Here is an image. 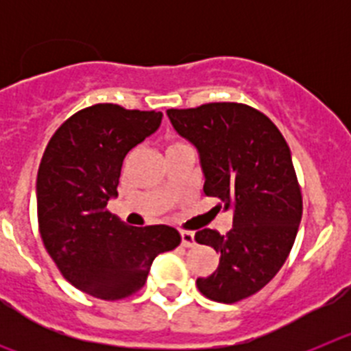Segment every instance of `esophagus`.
<instances>
[{
    "label": "esophagus",
    "instance_id": "esophagus-1",
    "mask_svg": "<svg viewBox=\"0 0 351 351\" xmlns=\"http://www.w3.org/2000/svg\"><path fill=\"white\" fill-rule=\"evenodd\" d=\"M181 244L184 247H193L195 246L193 232H181Z\"/></svg>",
    "mask_w": 351,
    "mask_h": 351
}]
</instances>
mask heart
I'll list each match as a JSON object with an SVG mask.
<instances>
[{
  "mask_svg": "<svg viewBox=\"0 0 351 351\" xmlns=\"http://www.w3.org/2000/svg\"><path fill=\"white\" fill-rule=\"evenodd\" d=\"M186 142L182 141H178V138H173V141L169 142V147H167V151H172V149H179V147H186Z\"/></svg>",
  "mask_w": 351,
  "mask_h": 351,
  "instance_id": "heart-1",
  "label": "heart"
}]
</instances>
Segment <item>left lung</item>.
<instances>
[{"mask_svg": "<svg viewBox=\"0 0 351 351\" xmlns=\"http://www.w3.org/2000/svg\"><path fill=\"white\" fill-rule=\"evenodd\" d=\"M176 132L197 147L204 193L234 210L226 235L204 228L198 244L219 253L218 269L197 287L216 302L234 304L262 290L283 267L302 218V195L290 147L256 108L234 101L169 108Z\"/></svg>", "mask_w": 351, "mask_h": 351, "instance_id": "8db88e82", "label": "left lung"}]
</instances>
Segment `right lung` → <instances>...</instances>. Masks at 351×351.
<instances>
[{"label": "right lung", "instance_id": "add662e5", "mask_svg": "<svg viewBox=\"0 0 351 351\" xmlns=\"http://www.w3.org/2000/svg\"><path fill=\"white\" fill-rule=\"evenodd\" d=\"M163 114L96 104L68 117L49 141L36 178L43 246L64 280L96 299L137 293L160 253L181 244L167 225L133 228L107 210L126 154Z\"/></svg>", "mask_w": 351, "mask_h": 351}]
</instances>
